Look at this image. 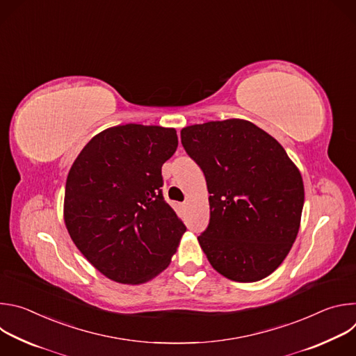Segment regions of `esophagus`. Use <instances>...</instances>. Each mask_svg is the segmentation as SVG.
<instances>
[{
	"label": "esophagus",
	"instance_id": "obj_1",
	"mask_svg": "<svg viewBox=\"0 0 356 356\" xmlns=\"http://www.w3.org/2000/svg\"><path fill=\"white\" fill-rule=\"evenodd\" d=\"M181 206H183V207H186V206H187V202H186V201H184V202H183V204H181Z\"/></svg>",
	"mask_w": 356,
	"mask_h": 356
}]
</instances>
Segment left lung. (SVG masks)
<instances>
[{"mask_svg":"<svg viewBox=\"0 0 356 356\" xmlns=\"http://www.w3.org/2000/svg\"><path fill=\"white\" fill-rule=\"evenodd\" d=\"M180 135L210 193L201 249L222 276L262 280L284 261L300 228L304 186L298 169L273 136L245 120L191 125Z\"/></svg>","mask_w":356,"mask_h":356,"instance_id":"obj_1","label":"left lung"}]
</instances>
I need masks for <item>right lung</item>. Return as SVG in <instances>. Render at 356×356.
Returning <instances> with one entry per match:
<instances>
[{
    "instance_id": "add662e5",
    "label": "right lung",
    "mask_w": 356,
    "mask_h": 356,
    "mask_svg": "<svg viewBox=\"0 0 356 356\" xmlns=\"http://www.w3.org/2000/svg\"><path fill=\"white\" fill-rule=\"evenodd\" d=\"M173 128L127 124L95 135L66 181L65 222L86 259L108 279L140 284L163 272L186 225L163 198Z\"/></svg>"
}]
</instances>
